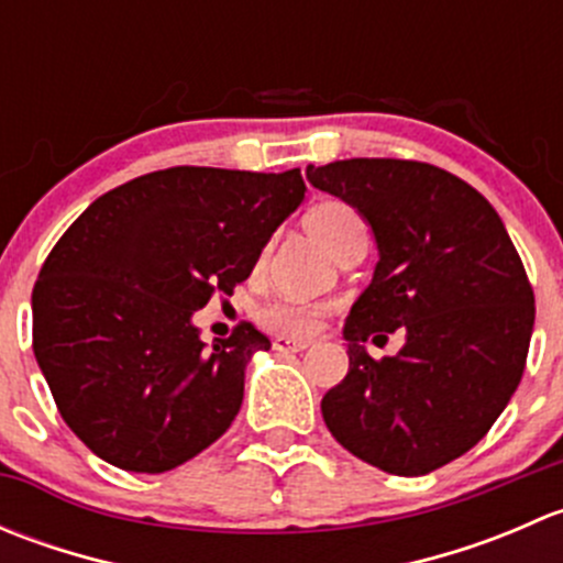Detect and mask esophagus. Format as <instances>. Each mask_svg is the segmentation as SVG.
<instances>
[{"instance_id":"1","label":"esophagus","mask_w":563,"mask_h":563,"mask_svg":"<svg viewBox=\"0 0 563 563\" xmlns=\"http://www.w3.org/2000/svg\"><path fill=\"white\" fill-rule=\"evenodd\" d=\"M308 340H291V338H275L272 340V349L283 351V354H291V351H305L308 349Z\"/></svg>"}]
</instances>
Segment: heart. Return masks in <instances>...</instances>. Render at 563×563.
I'll list each match as a JSON object with an SVG mask.
<instances>
[{
	"label": "heart",
	"mask_w": 563,
	"mask_h": 563,
	"mask_svg": "<svg viewBox=\"0 0 563 563\" xmlns=\"http://www.w3.org/2000/svg\"><path fill=\"white\" fill-rule=\"evenodd\" d=\"M305 225L323 247L338 253L340 247L354 240H367V225L362 214L351 203L340 198L318 201L305 214ZM323 310L316 305L297 302V299H272L258 310L261 327L283 338H308L321 327Z\"/></svg>",
	"instance_id": "b5f03b06"
}]
</instances>
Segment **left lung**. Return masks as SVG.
I'll list each match as a JSON object with an SVG mask.
<instances>
[{"instance_id": "obj_1", "label": "left lung", "mask_w": 563, "mask_h": 563, "mask_svg": "<svg viewBox=\"0 0 563 563\" xmlns=\"http://www.w3.org/2000/svg\"><path fill=\"white\" fill-rule=\"evenodd\" d=\"M308 179L360 209L378 245L373 283L345 318L349 373L323 395V422L387 474H430L485 439L523 378V261L487 198L439 166L351 157L308 166ZM400 325L401 354L373 361L366 338Z\"/></svg>"}]
</instances>
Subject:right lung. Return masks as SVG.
<instances>
[{
  "label": "right lung",
  "mask_w": 563,
  "mask_h": 563,
  "mask_svg": "<svg viewBox=\"0 0 563 563\" xmlns=\"http://www.w3.org/2000/svg\"><path fill=\"white\" fill-rule=\"evenodd\" d=\"M302 198L299 168L174 166L108 190L62 234L32 291V349L95 455L163 474L231 428L245 365L272 343L242 321L207 349L190 316L247 280Z\"/></svg>",
  "instance_id": "add662e5"
}]
</instances>
